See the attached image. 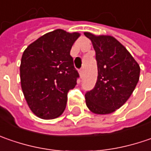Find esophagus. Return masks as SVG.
Returning a JSON list of instances; mask_svg holds the SVG:
<instances>
[{
    "label": "esophagus",
    "instance_id": "esophagus-1",
    "mask_svg": "<svg viewBox=\"0 0 151 151\" xmlns=\"http://www.w3.org/2000/svg\"><path fill=\"white\" fill-rule=\"evenodd\" d=\"M78 73H79V75H80V78H82L83 73V68H81L79 71H78Z\"/></svg>",
    "mask_w": 151,
    "mask_h": 151
}]
</instances>
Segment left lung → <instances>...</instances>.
Listing matches in <instances>:
<instances>
[{
	"instance_id": "left-lung-1",
	"label": "left lung",
	"mask_w": 151,
	"mask_h": 151,
	"mask_svg": "<svg viewBox=\"0 0 151 151\" xmlns=\"http://www.w3.org/2000/svg\"><path fill=\"white\" fill-rule=\"evenodd\" d=\"M95 50L98 77L95 88L85 94L90 111L110 114L119 109L134 92L140 68L128 50L114 37L84 32Z\"/></svg>"
}]
</instances>
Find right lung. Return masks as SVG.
Masks as SVG:
<instances>
[{
	"instance_id": "1",
	"label": "right lung",
	"mask_w": 151,
	"mask_h": 151,
	"mask_svg": "<svg viewBox=\"0 0 151 151\" xmlns=\"http://www.w3.org/2000/svg\"><path fill=\"white\" fill-rule=\"evenodd\" d=\"M79 33L63 29L49 32L23 51L20 65L21 87L32 112L42 119L60 116L68 93L79 77L70 50Z\"/></svg>"
}]
</instances>
